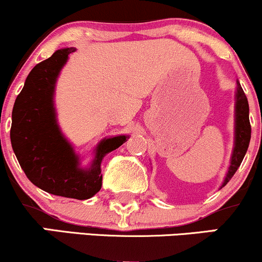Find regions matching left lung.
I'll use <instances>...</instances> for the list:
<instances>
[{
    "label": "left lung",
    "instance_id": "1",
    "mask_svg": "<svg viewBox=\"0 0 262 262\" xmlns=\"http://www.w3.org/2000/svg\"><path fill=\"white\" fill-rule=\"evenodd\" d=\"M251 138V125L249 121V103L242 86L237 82L236 90V106H235V146H234L233 156H231L230 167L228 170L223 186L230 181L231 177L236 172L237 167L242 164L243 159L249 148Z\"/></svg>",
    "mask_w": 262,
    "mask_h": 262
}]
</instances>
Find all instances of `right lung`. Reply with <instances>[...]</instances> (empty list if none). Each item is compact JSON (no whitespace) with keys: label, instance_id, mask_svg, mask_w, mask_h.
<instances>
[{"label":"right lung","instance_id":"add662e5","mask_svg":"<svg viewBox=\"0 0 262 262\" xmlns=\"http://www.w3.org/2000/svg\"><path fill=\"white\" fill-rule=\"evenodd\" d=\"M74 48L60 49L39 62L27 77L12 112L11 143L29 181L55 196L87 200L102 186L101 161L119 148L125 135L110 138L97 146L90 170H81L77 156L56 125L53 93L56 77Z\"/></svg>","mask_w":262,"mask_h":262}]
</instances>
